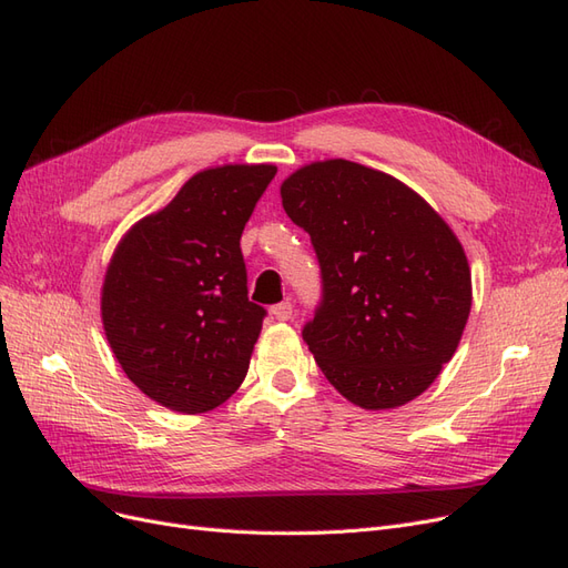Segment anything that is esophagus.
Listing matches in <instances>:
<instances>
[{"label":"esophagus","mask_w":568,"mask_h":568,"mask_svg":"<svg viewBox=\"0 0 568 568\" xmlns=\"http://www.w3.org/2000/svg\"><path fill=\"white\" fill-rule=\"evenodd\" d=\"M272 315L286 322V320H291V315H294V305H291V301H282L277 305H272Z\"/></svg>","instance_id":"1"}]
</instances>
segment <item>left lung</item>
Segmentation results:
<instances>
[{
  "instance_id": "left-lung-1",
  "label": "left lung",
  "mask_w": 568,
  "mask_h": 568,
  "mask_svg": "<svg viewBox=\"0 0 568 568\" xmlns=\"http://www.w3.org/2000/svg\"><path fill=\"white\" fill-rule=\"evenodd\" d=\"M322 277L303 341L329 384L365 409L415 400L450 363L471 311V272L453 230L395 178L343 159L282 184Z\"/></svg>"
}]
</instances>
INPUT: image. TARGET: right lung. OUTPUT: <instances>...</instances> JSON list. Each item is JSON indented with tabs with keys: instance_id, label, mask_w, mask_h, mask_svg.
Segmentation results:
<instances>
[{
	"instance_id": "1",
	"label": "right lung",
	"mask_w": 568,
	"mask_h": 568,
	"mask_svg": "<svg viewBox=\"0 0 568 568\" xmlns=\"http://www.w3.org/2000/svg\"><path fill=\"white\" fill-rule=\"evenodd\" d=\"M274 175V165L203 170L118 244L101 317L151 400L199 415L242 386L267 311L248 301L239 239Z\"/></svg>"
}]
</instances>
